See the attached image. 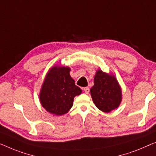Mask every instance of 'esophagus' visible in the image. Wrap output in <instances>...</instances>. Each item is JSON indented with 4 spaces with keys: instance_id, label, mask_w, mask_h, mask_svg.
<instances>
[{
    "instance_id": "1",
    "label": "esophagus",
    "mask_w": 156,
    "mask_h": 156,
    "mask_svg": "<svg viewBox=\"0 0 156 156\" xmlns=\"http://www.w3.org/2000/svg\"><path fill=\"white\" fill-rule=\"evenodd\" d=\"M83 90H84V91H85V92L86 93V94H88V93L90 92V88H89V87H84V88H83Z\"/></svg>"
}]
</instances>
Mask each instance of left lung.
Wrapping results in <instances>:
<instances>
[{"label": "left lung", "mask_w": 156, "mask_h": 156, "mask_svg": "<svg viewBox=\"0 0 156 156\" xmlns=\"http://www.w3.org/2000/svg\"><path fill=\"white\" fill-rule=\"evenodd\" d=\"M90 93L97 107L105 113L117 108L122 100L121 88L115 76L101 69L96 72Z\"/></svg>", "instance_id": "obj_1"}]
</instances>
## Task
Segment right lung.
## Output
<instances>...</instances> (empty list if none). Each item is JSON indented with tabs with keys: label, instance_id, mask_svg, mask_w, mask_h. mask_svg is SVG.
<instances>
[{
	"label": "right lung",
	"instance_id": "obj_1",
	"mask_svg": "<svg viewBox=\"0 0 156 156\" xmlns=\"http://www.w3.org/2000/svg\"><path fill=\"white\" fill-rule=\"evenodd\" d=\"M69 67L55 66L49 70L40 92V101L48 112L56 115L66 113L73 106L74 97L82 90L71 77Z\"/></svg>",
	"mask_w": 156,
	"mask_h": 156
}]
</instances>
